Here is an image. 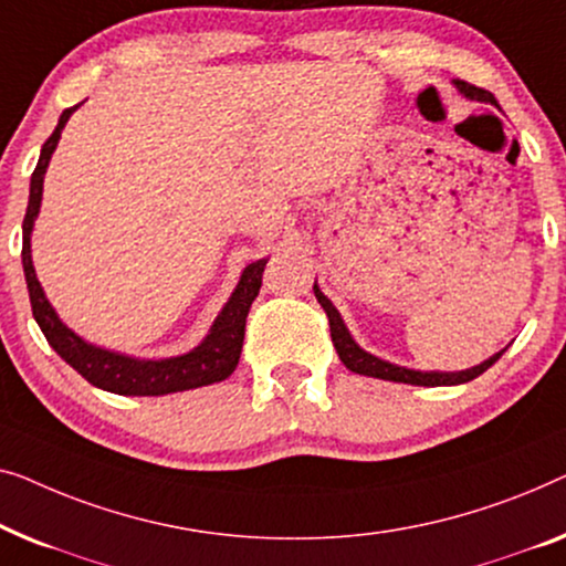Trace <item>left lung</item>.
Returning <instances> with one entry per match:
<instances>
[{
	"label": "left lung",
	"instance_id": "1",
	"mask_svg": "<svg viewBox=\"0 0 566 566\" xmlns=\"http://www.w3.org/2000/svg\"><path fill=\"white\" fill-rule=\"evenodd\" d=\"M459 86V92L464 94L469 99H476V102H490V105H497L495 97L488 90H480V86L474 84H467L457 78L453 82ZM315 290V297L321 302V307L325 310V315H328V323H331V338H333V346H336V352L340 356V361L346 364V369H352L356 374H364V377H377V379H389V381H405V385H418V387H443V385H464V381H472L474 377H480L482 371H488L492 364H495L503 352L490 356L488 361H482L480 366H472V369L467 371H416V369H405V366H395L389 361H381L377 356L366 354L364 348L356 346V340L352 338V333L346 331L344 321H340L338 310L333 307V302L325 297V294L317 290V284L313 286Z\"/></svg>",
	"mask_w": 566,
	"mask_h": 566
}]
</instances>
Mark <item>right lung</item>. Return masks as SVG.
I'll use <instances>...</instances> for the list:
<instances>
[{
    "mask_svg": "<svg viewBox=\"0 0 566 566\" xmlns=\"http://www.w3.org/2000/svg\"><path fill=\"white\" fill-rule=\"evenodd\" d=\"M78 105L63 109L59 125L51 133V138L43 143L41 158L30 179V200L28 212L22 220V269H25V282L30 292V305H33V317L41 325L43 336L48 344L53 346V352L61 356L63 361L82 374L90 385L107 389L115 395H140V397H156V395H169V392H185V389L214 385V381L228 379L241 359L243 336H245V315H249L251 302L259 297L261 290V274H264L266 259L253 261L243 269L241 282H238L233 297L228 300V305L222 307L218 321L212 323L210 336H207L195 352L185 356H174V359L161 361H140L130 359V356L105 352L86 344L76 336L74 331H69L66 325L59 321L51 302L45 300L38 282L33 259H30V233H33V222L41 210V197H43V177L51 161V154L55 150V143L61 138V130Z\"/></svg>",
    "mask_w": 566,
    "mask_h": 566,
    "instance_id": "1",
    "label": "right lung"
}]
</instances>
